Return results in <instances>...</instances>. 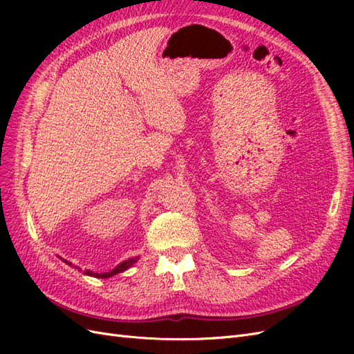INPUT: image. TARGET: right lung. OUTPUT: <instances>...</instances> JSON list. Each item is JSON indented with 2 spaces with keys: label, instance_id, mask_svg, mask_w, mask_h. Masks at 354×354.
Listing matches in <instances>:
<instances>
[{
  "label": "right lung",
  "instance_id": "obj_1",
  "mask_svg": "<svg viewBox=\"0 0 354 354\" xmlns=\"http://www.w3.org/2000/svg\"><path fill=\"white\" fill-rule=\"evenodd\" d=\"M137 260H138V257H133V259H128V260H125V261H122V263H120L118 264L115 269H112L111 272H104V273H93L91 270H84V274H87V276H94V277H99V279H106V277H111V276H115V274H118V273H122V272H125L127 269H130V267L134 264V263H137ZM65 261L66 264H69V266H72V263H69V261H66V260H63ZM72 267H75V269H78L77 266H72ZM80 272H82L81 269H78Z\"/></svg>",
  "mask_w": 354,
  "mask_h": 354
}]
</instances>
